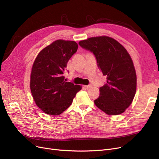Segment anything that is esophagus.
<instances>
[{"label":"esophagus","mask_w":159,"mask_h":159,"mask_svg":"<svg viewBox=\"0 0 159 159\" xmlns=\"http://www.w3.org/2000/svg\"><path fill=\"white\" fill-rule=\"evenodd\" d=\"M84 87L85 88H90L92 87V85H84Z\"/></svg>","instance_id":"obj_1"}]
</instances>
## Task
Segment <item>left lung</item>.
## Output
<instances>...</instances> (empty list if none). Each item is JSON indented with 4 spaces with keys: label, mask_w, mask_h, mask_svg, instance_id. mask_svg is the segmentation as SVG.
<instances>
[{
    "label": "left lung",
    "mask_w": 159,
    "mask_h": 159,
    "mask_svg": "<svg viewBox=\"0 0 159 159\" xmlns=\"http://www.w3.org/2000/svg\"><path fill=\"white\" fill-rule=\"evenodd\" d=\"M79 44L93 53L99 69L107 75L95 105L108 115L123 113L131 104L137 88L136 72L129 53L117 40L105 36L89 38Z\"/></svg>",
    "instance_id": "1"
}]
</instances>
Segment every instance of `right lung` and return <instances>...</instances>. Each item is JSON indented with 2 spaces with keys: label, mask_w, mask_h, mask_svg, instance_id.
Here are the masks:
<instances>
[{
  "label": "right lung",
  "mask_w": 159,
  "mask_h": 159,
  "mask_svg": "<svg viewBox=\"0 0 159 159\" xmlns=\"http://www.w3.org/2000/svg\"><path fill=\"white\" fill-rule=\"evenodd\" d=\"M78 48L74 41L56 40L43 49L34 62L31 93L37 106L47 114L63 113L81 89L80 85L66 82L63 75L68 61Z\"/></svg>",
  "instance_id": "1"
}]
</instances>
